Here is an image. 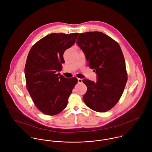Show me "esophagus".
Returning a JSON list of instances; mask_svg holds the SVG:
<instances>
[{"label":"esophagus","instance_id":"esophagus-1","mask_svg":"<svg viewBox=\"0 0 152 152\" xmlns=\"http://www.w3.org/2000/svg\"><path fill=\"white\" fill-rule=\"evenodd\" d=\"M78 82L79 83H82V82H83V79H81V78H78Z\"/></svg>","mask_w":152,"mask_h":152}]
</instances>
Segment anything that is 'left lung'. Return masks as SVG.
<instances>
[{"label": "left lung", "instance_id": "1", "mask_svg": "<svg viewBox=\"0 0 152 152\" xmlns=\"http://www.w3.org/2000/svg\"><path fill=\"white\" fill-rule=\"evenodd\" d=\"M84 52L87 65L96 74V82H83L87 91L83 96L89 108L104 112L112 108L121 97L127 82L125 61L120 45L99 31L81 33L76 42Z\"/></svg>", "mask_w": 152, "mask_h": 152}]
</instances>
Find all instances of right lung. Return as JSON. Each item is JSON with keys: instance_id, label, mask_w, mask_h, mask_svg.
Returning a JSON list of instances; mask_svg holds the SVG:
<instances>
[{"instance_id": "right-lung-1", "label": "right lung", "mask_w": 152, "mask_h": 152, "mask_svg": "<svg viewBox=\"0 0 152 152\" xmlns=\"http://www.w3.org/2000/svg\"><path fill=\"white\" fill-rule=\"evenodd\" d=\"M79 33H51L30 49L24 68L27 89L41 112L55 115L66 108L75 77L66 78L59 71L65 63V50L75 43Z\"/></svg>"}]
</instances>
